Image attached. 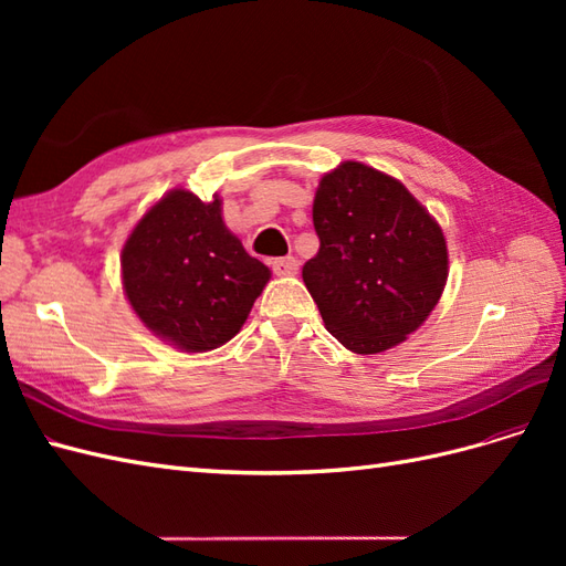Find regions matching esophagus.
Segmentation results:
<instances>
[{
	"label": "esophagus",
	"mask_w": 566,
	"mask_h": 566,
	"mask_svg": "<svg viewBox=\"0 0 566 566\" xmlns=\"http://www.w3.org/2000/svg\"><path fill=\"white\" fill-rule=\"evenodd\" d=\"M271 269L276 276H295V273L300 271V262L295 260V256H279V260L271 262Z\"/></svg>",
	"instance_id": "esophagus-1"
}]
</instances>
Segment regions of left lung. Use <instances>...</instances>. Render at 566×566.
<instances>
[{"instance_id": "8db88e82", "label": "left lung", "mask_w": 566, "mask_h": 566, "mask_svg": "<svg viewBox=\"0 0 566 566\" xmlns=\"http://www.w3.org/2000/svg\"><path fill=\"white\" fill-rule=\"evenodd\" d=\"M316 256L302 266L325 328L356 354L397 347L437 306L447 238L406 186L347 160L318 184Z\"/></svg>"}]
</instances>
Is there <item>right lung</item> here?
<instances>
[{
	"label": "right lung",
	"mask_w": 566,
	"mask_h": 566,
	"mask_svg": "<svg viewBox=\"0 0 566 566\" xmlns=\"http://www.w3.org/2000/svg\"><path fill=\"white\" fill-rule=\"evenodd\" d=\"M119 262L136 316L186 352L229 342L271 279L224 227L221 200L202 202L184 188L144 214Z\"/></svg>",
	"instance_id": "obj_1"
}]
</instances>
